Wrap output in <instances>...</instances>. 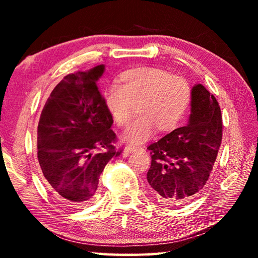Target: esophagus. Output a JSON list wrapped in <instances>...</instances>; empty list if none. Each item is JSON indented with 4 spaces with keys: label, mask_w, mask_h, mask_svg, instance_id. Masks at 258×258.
Instances as JSON below:
<instances>
[{
    "label": "esophagus",
    "mask_w": 258,
    "mask_h": 258,
    "mask_svg": "<svg viewBox=\"0 0 258 258\" xmlns=\"http://www.w3.org/2000/svg\"><path fill=\"white\" fill-rule=\"evenodd\" d=\"M137 150H139L137 147H132V146H127L124 149V152L125 154H132V152H135Z\"/></svg>",
    "instance_id": "esophagus-1"
}]
</instances>
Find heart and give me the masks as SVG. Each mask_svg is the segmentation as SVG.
<instances>
[{
	"instance_id": "heart-1",
	"label": "heart",
	"mask_w": 258,
	"mask_h": 258,
	"mask_svg": "<svg viewBox=\"0 0 258 258\" xmlns=\"http://www.w3.org/2000/svg\"><path fill=\"white\" fill-rule=\"evenodd\" d=\"M119 86L107 87L102 93L106 110L116 126L132 118L134 107L139 117L123 134V141L140 145L155 128L160 133L173 131L184 117L191 101V87L185 78L156 67L127 69L118 77Z\"/></svg>"
}]
</instances>
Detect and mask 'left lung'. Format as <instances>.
Listing matches in <instances>:
<instances>
[{"instance_id":"left-lung-1","label":"left lung","mask_w":258,"mask_h":258,"mask_svg":"<svg viewBox=\"0 0 258 258\" xmlns=\"http://www.w3.org/2000/svg\"><path fill=\"white\" fill-rule=\"evenodd\" d=\"M191 113L183 127L148 147L147 174L164 205L189 202L206 184L222 142V113L217 100L202 84L191 90Z\"/></svg>"}]
</instances>
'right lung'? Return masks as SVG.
Instances as JSON below:
<instances>
[{
  "label": "right lung",
  "instance_id": "1",
  "mask_svg": "<svg viewBox=\"0 0 258 258\" xmlns=\"http://www.w3.org/2000/svg\"><path fill=\"white\" fill-rule=\"evenodd\" d=\"M104 64L71 74L52 91L37 127V158L45 184L61 202L85 206L94 199L100 174L112 157L113 120L98 81ZM102 150V152H100Z\"/></svg>",
  "mask_w": 258,
  "mask_h": 258
}]
</instances>
